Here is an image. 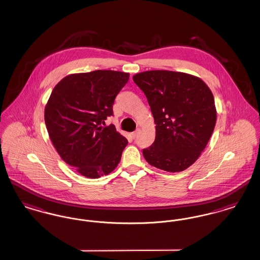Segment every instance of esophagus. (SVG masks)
<instances>
[{
	"label": "esophagus",
	"mask_w": 260,
	"mask_h": 260,
	"mask_svg": "<svg viewBox=\"0 0 260 260\" xmlns=\"http://www.w3.org/2000/svg\"><path fill=\"white\" fill-rule=\"evenodd\" d=\"M137 134H138V131H136V132L132 133V134H131V136H132L133 138H136V136H137Z\"/></svg>",
	"instance_id": "esophagus-1"
}]
</instances>
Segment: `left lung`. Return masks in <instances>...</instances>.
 <instances>
[{"label":"left lung","instance_id":"obj_1","mask_svg":"<svg viewBox=\"0 0 260 260\" xmlns=\"http://www.w3.org/2000/svg\"><path fill=\"white\" fill-rule=\"evenodd\" d=\"M144 92L156 124L154 143L143 149L151 166L169 173L185 171L206 148L216 123L213 94L193 75L151 70L133 77Z\"/></svg>","mask_w":260,"mask_h":260}]
</instances>
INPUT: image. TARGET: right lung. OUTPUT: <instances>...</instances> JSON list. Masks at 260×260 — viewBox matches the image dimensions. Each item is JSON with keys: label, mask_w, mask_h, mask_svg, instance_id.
Listing matches in <instances>:
<instances>
[{"label": "right lung", "mask_w": 260, "mask_h": 260, "mask_svg": "<svg viewBox=\"0 0 260 260\" xmlns=\"http://www.w3.org/2000/svg\"><path fill=\"white\" fill-rule=\"evenodd\" d=\"M128 78L113 70L70 74L51 91L45 107L50 140L62 160L86 177L106 175L121 161L127 140L115 125H104Z\"/></svg>", "instance_id": "add662e5"}]
</instances>
